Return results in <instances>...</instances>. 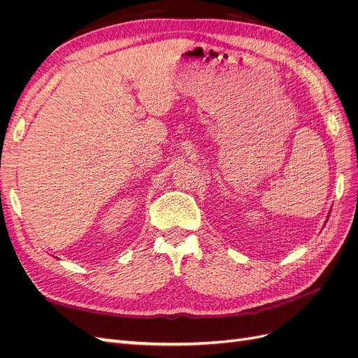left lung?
Returning <instances> with one entry per match:
<instances>
[{"mask_svg": "<svg viewBox=\"0 0 358 358\" xmlns=\"http://www.w3.org/2000/svg\"><path fill=\"white\" fill-rule=\"evenodd\" d=\"M329 216H330V215H329Z\"/></svg>", "mask_w": 358, "mask_h": 358, "instance_id": "left-lung-1", "label": "left lung"}]
</instances>
